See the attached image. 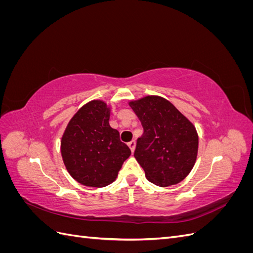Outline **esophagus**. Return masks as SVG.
<instances>
[{"mask_svg": "<svg viewBox=\"0 0 253 253\" xmlns=\"http://www.w3.org/2000/svg\"><path fill=\"white\" fill-rule=\"evenodd\" d=\"M128 147H129V149H131L132 152H134L135 151V147H136V141L135 140L129 141L128 142Z\"/></svg>", "mask_w": 253, "mask_h": 253, "instance_id": "esophagus-1", "label": "esophagus"}]
</instances>
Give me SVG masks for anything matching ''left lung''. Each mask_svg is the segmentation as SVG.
Wrapping results in <instances>:
<instances>
[{"mask_svg": "<svg viewBox=\"0 0 253 253\" xmlns=\"http://www.w3.org/2000/svg\"><path fill=\"white\" fill-rule=\"evenodd\" d=\"M128 104L143 127L134 156L145 177L159 187L185 179L193 169L198 151V135L192 122L160 96H145Z\"/></svg>", "mask_w": 253, "mask_h": 253, "instance_id": "obj_1", "label": "left lung"}]
</instances>
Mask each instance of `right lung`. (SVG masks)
<instances>
[{"mask_svg":"<svg viewBox=\"0 0 253 253\" xmlns=\"http://www.w3.org/2000/svg\"><path fill=\"white\" fill-rule=\"evenodd\" d=\"M111 108L102 100L84 104L68 122L61 155L72 177L86 187L102 188L117 178L131 150L110 124Z\"/></svg>","mask_w":253,"mask_h":253,"instance_id":"obj_1","label":"right lung"}]
</instances>
